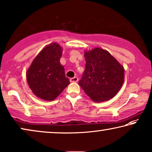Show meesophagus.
Returning <instances> with one entry per match:
<instances>
[{
	"label": "esophagus",
	"mask_w": 152,
	"mask_h": 152,
	"mask_svg": "<svg viewBox=\"0 0 152 152\" xmlns=\"http://www.w3.org/2000/svg\"><path fill=\"white\" fill-rule=\"evenodd\" d=\"M78 77H76V76L74 77V78H70V81L72 83H76V82H78Z\"/></svg>",
	"instance_id": "esophagus-1"
}]
</instances>
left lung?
<instances>
[{
    "mask_svg": "<svg viewBox=\"0 0 152 152\" xmlns=\"http://www.w3.org/2000/svg\"><path fill=\"white\" fill-rule=\"evenodd\" d=\"M85 69L80 85L93 101H107L116 95L123 84V66L110 52L95 48L85 51Z\"/></svg>",
    "mask_w": 152,
    "mask_h": 152,
    "instance_id": "obj_1",
    "label": "left lung"
}]
</instances>
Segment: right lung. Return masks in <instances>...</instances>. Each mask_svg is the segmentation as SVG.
<instances>
[{
    "label": "right lung",
    "instance_id": "obj_1",
    "mask_svg": "<svg viewBox=\"0 0 152 152\" xmlns=\"http://www.w3.org/2000/svg\"><path fill=\"white\" fill-rule=\"evenodd\" d=\"M63 49L56 42L49 44L40 51L26 72L27 81L34 94L52 101L69 85L65 69L60 63Z\"/></svg>",
    "mask_w": 152,
    "mask_h": 152
}]
</instances>
